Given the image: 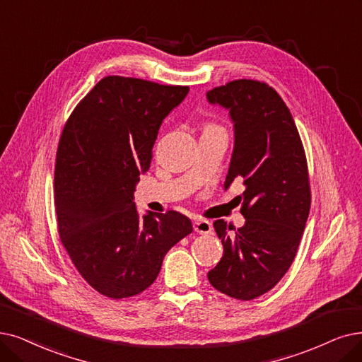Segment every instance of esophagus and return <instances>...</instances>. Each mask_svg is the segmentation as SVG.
Returning a JSON list of instances; mask_svg holds the SVG:
<instances>
[{
    "label": "esophagus",
    "instance_id": "esophagus-1",
    "mask_svg": "<svg viewBox=\"0 0 362 362\" xmlns=\"http://www.w3.org/2000/svg\"><path fill=\"white\" fill-rule=\"evenodd\" d=\"M193 227H194V231H197L200 235H209L212 231V224L206 220H194Z\"/></svg>",
    "mask_w": 362,
    "mask_h": 362
}]
</instances>
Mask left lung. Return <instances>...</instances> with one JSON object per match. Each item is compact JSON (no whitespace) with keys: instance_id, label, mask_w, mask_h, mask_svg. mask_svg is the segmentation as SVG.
I'll use <instances>...</instances> for the list:
<instances>
[{"instance_id":"8db88e82","label":"left lung","mask_w":362,"mask_h":362,"mask_svg":"<svg viewBox=\"0 0 362 362\" xmlns=\"http://www.w3.org/2000/svg\"><path fill=\"white\" fill-rule=\"evenodd\" d=\"M206 99L227 110L233 124L224 190L238 178L245 187V224L214 223L224 254L208 279L226 296L252 300L270 291L296 257L310 209L306 156L290 110L267 84L236 80Z\"/></svg>"}]
</instances>
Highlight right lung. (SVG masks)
I'll return each mask as SVG.
<instances>
[{
	"instance_id": "add662e5",
	"label": "right lung",
	"mask_w": 362,
	"mask_h": 362,
	"mask_svg": "<svg viewBox=\"0 0 362 362\" xmlns=\"http://www.w3.org/2000/svg\"><path fill=\"white\" fill-rule=\"evenodd\" d=\"M182 86L105 77L68 119L54 168L57 228L72 263L100 294L127 298L156 281L166 252L193 231L185 215L136 209L158 129Z\"/></svg>"
}]
</instances>
